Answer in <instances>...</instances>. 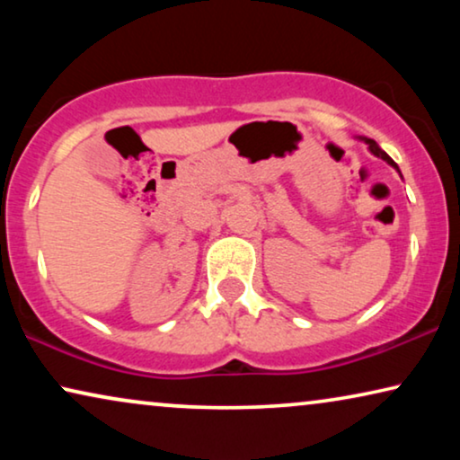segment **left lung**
I'll list each match as a JSON object with an SVG mask.
<instances>
[{"label":"left lung","mask_w":460,"mask_h":460,"mask_svg":"<svg viewBox=\"0 0 460 460\" xmlns=\"http://www.w3.org/2000/svg\"><path fill=\"white\" fill-rule=\"evenodd\" d=\"M364 142H367V144H368L370 153H373V155H376V156H381V159H383V161H387V163H389V165H392V167H395V169H398V165H395V163H394V159H392V156H389V155L385 153V150H381V148H379V144H376L375 140H370V137H364ZM398 172H400V169H398Z\"/></svg>","instance_id":"8db88e82"}]
</instances>
